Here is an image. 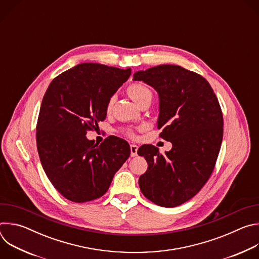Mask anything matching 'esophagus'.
<instances>
[{"label": "esophagus", "mask_w": 259, "mask_h": 259, "mask_svg": "<svg viewBox=\"0 0 259 259\" xmlns=\"http://www.w3.org/2000/svg\"><path fill=\"white\" fill-rule=\"evenodd\" d=\"M137 151H138V146L136 144H131L130 145L131 157H136L137 156Z\"/></svg>", "instance_id": "obj_1"}]
</instances>
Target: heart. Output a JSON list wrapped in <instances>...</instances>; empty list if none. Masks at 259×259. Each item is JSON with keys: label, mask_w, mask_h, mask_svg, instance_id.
Segmentation results:
<instances>
[{"label": "heart", "mask_w": 259, "mask_h": 259, "mask_svg": "<svg viewBox=\"0 0 259 259\" xmlns=\"http://www.w3.org/2000/svg\"><path fill=\"white\" fill-rule=\"evenodd\" d=\"M127 93L131 97V99L136 103L139 104L141 101H143L146 98H152V91L147 88L146 86L140 84V83H133L130 84L127 88ZM114 97L110 98L107 102V109H110L114 104ZM129 135H133L131 131L128 132Z\"/></svg>", "instance_id": "1"}]
</instances>
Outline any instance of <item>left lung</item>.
<instances>
[{"label":"left lung","instance_id":"obj_1","mask_svg":"<svg viewBox=\"0 0 259 259\" xmlns=\"http://www.w3.org/2000/svg\"><path fill=\"white\" fill-rule=\"evenodd\" d=\"M133 80L158 92L160 137L172 143L164 155L152 144L139 147L149 164L139 177L140 191L159 206H179L200 192L215 167L224 135L218 99L205 78L179 65L138 70Z\"/></svg>","mask_w":259,"mask_h":259}]
</instances>
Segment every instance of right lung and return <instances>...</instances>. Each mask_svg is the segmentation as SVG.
I'll list each match as a JSON object with an SVG mask.
<instances>
[{
    "instance_id": "add662e5",
    "label": "right lung",
    "mask_w": 259,
    "mask_h": 259,
    "mask_svg": "<svg viewBox=\"0 0 259 259\" xmlns=\"http://www.w3.org/2000/svg\"><path fill=\"white\" fill-rule=\"evenodd\" d=\"M131 75L99 63H81L50 83L36 123V147L53 187L67 200L89 202L103 196L130 156L116 136L96 144L85 136L106 117L107 102Z\"/></svg>"
}]
</instances>
